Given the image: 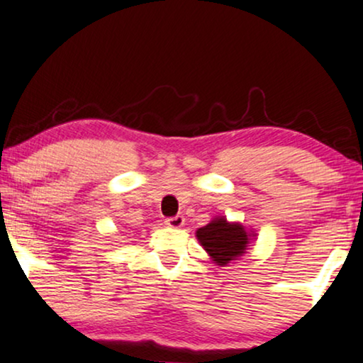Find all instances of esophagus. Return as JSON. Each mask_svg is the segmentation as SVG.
Segmentation results:
<instances>
[{
    "instance_id": "1",
    "label": "esophagus",
    "mask_w": 363,
    "mask_h": 363,
    "mask_svg": "<svg viewBox=\"0 0 363 363\" xmlns=\"http://www.w3.org/2000/svg\"><path fill=\"white\" fill-rule=\"evenodd\" d=\"M184 223H186V219L182 214H177V216H174V218L166 219V224L169 228H181V226H184Z\"/></svg>"
}]
</instances>
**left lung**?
I'll return each instance as SVG.
<instances>
[{
    "label": "left lung",
    "mask_w": 363,
    "mask_h": 363,
    "mask_svg": "<svg viewBox=\"0 0 363 363\" xmlns=\"http://www.w3.org/2000/svg\"><path fill=\"white\" fill-rule=\"evenodd\" d=\"M196 238L216 266H228L245 256L256 240V231L238 221H228L226 216H214L206 226L197 229Z\"/></svg>",
    "instance_id": "8db88e82"
}]
</instances>
